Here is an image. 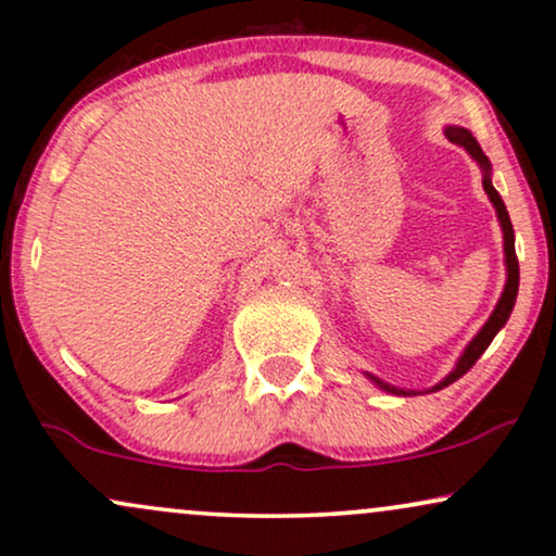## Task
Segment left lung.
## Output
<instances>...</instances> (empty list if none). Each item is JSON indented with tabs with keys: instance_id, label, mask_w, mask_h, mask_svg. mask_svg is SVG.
<instances>
[{
	"instance_id": "left-lung-1",
	"label": "left lung",
	"mask_w": 556,
	"mask_h": 556,
	"mask_svg": "<svg viewBox=\"0 0 556 556\" xmlns=\"http://www.w3.org/2000/svg\"><path fill=\"white\" fill-rule=\"evenodd\" d=\"M444 132H446V138L452 140V143L463 146V149L468 151V154L473 156L478 164H481V169H483V190H486L489 201L494 203L496 216H500V225H502V235H504V264H507V285H504V292H502L500 303H496L494 314L489 316V321L483 324L481 331H478L473 340H470L468 348H465V353L460 355V361H457V366L452 368V371L446 374L444 379L439 381L437 387H431L429 392H439V389L450 387L452 381H457V379H460V376H465V374L470 371V368L476 366V361L481 358L483 350H486L489 344H491V340H494L496 331H500V329L504 327V324H507L509 314H513V305H515V298H518V285H520V266H518V256H515L513 222H509V214H507V208H504L502 195L496 193L494 185H491V164H489V159H486V154H483V151H481V146H478V140H476L473 136H470V130H465V127H455V125H452V127H446ZM366 376L374 381L376 387L384 389V392H392V394H413V392H405V389H397V387L387 384V381L376 379V376H371V374H366Z\"/></svg>"
}]
</instances>
